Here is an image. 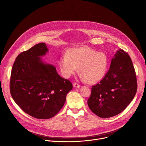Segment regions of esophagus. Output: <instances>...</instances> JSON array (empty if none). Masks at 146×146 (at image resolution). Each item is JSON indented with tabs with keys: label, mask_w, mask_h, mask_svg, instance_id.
<instances>
[{
	"label": "esophagus",
	"mask_w": 146,
	"mask_h": 146,
	"mask_svg": "<svg viewBox=\"0 0 146 146\" xmlns=\"http://www.w3.org/2000/svg\"><path fill=\"white\" fill-rule=\"evenodd\" d=\"M73 87H74V88H80V86L78 84H77V83H74L73 84Z\"/></svg>",
	"instance_id": "obj_1"
}]
</instances>
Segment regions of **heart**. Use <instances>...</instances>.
Returning a JSON list of instances; mask_svg holds the SVG:
<instances>
[{
	"mask_svg": "<svg viewBox=\"0 0 146 146\" xmlns=\"http://www.w3.org/2000/svg\"><path fill=\"white\" fill-rule=\"evenodd\" d=\"M109 65L106 54L97 52L88 47L74 48L62 55L58 60L60 70L69 78L79 68L81 78L90 84H94L105 77Z\"/></svg>",
	"mask_w": 146,
	"mask_h": 146,
	"instance_id": "obj_1",
	"label": "heart"
}]
</instances>
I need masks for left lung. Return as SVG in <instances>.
<instances>
[{"instance_id": "left-lung-1", "label": "left lung", "mask_w": 146, "mask_h": 146, "mask_svg": "<svg viewBox=\"0 0 146 146\" xmlns=\"http://www.w3.org/2000/svg\"><path fill=\"white\" fill-rule=\"evenodd\" d=\"M137 80L132 60L122 50L117 51L109 70L92 88L87 103L90 110L101 118L115 116L129 105L137 91Z\"/></svg>"}]
</instances>
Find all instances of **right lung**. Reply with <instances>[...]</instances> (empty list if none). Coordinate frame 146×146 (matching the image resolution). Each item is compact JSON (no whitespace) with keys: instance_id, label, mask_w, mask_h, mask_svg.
Returning <instances> with one entry per match:
<instances>
[{"instance_id":"add662e5","label":"right lung","mask_w":146,"mask_h":146,"mask_svg":"<svg viewBox=\"0 0 146 146\" xmlns=\"http://www.w3.org/2000/svg\"><path fill=\"white\" fill-rule=\"evenodd\" d=\"M48 52L41 43L19 54L13 64L10 93L24 112L38 119H48L64 106L67 94L73 88L68 80L61 77L56 68L41 59Z\"/></svg>"}]
</instances>
